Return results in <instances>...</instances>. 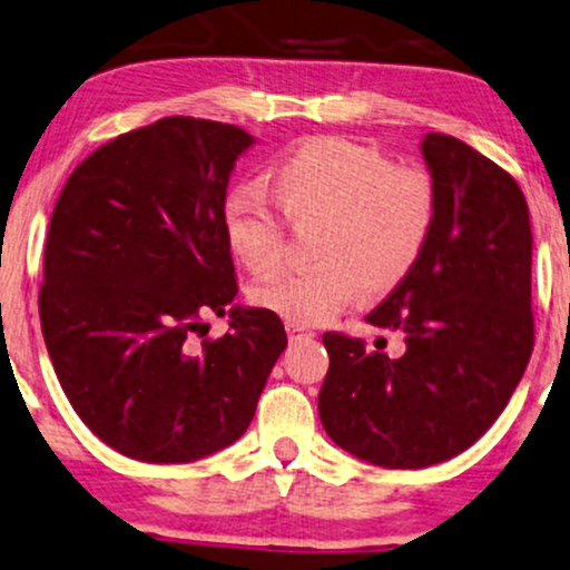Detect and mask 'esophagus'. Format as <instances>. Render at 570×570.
<instances>
[{
    "instance_id": "obj_1",
    "label": "esophagus",
    "mask_w": 570,
    "mask_h": 570,
    "mask_svg": "<svg viewBox=\"0 0 570 570\" xmlns=\"http://www.w3.org/2000/svg\"><path fill=\"white\" fill-rule=\"evenodd\" d=\"M286 334H289V342L297 344V342H307V338H313L315 334L305 326H297V323H286Z\"/></svg>"
}]
</instances>
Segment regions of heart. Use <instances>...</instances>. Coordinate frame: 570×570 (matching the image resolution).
<instances>
[{
  "label": "heart",
  "mask_w": 570,
  "mask_h": 570,
  "mask_svg": "<svg viewBox=\"0 0 570 570\" xmlns=\"http://www.w3.org/2000/svg\"><path fill=\"white\" fill-rule=\"evenodd\" d=\"M273 199L292 223L318 220L313 265L284 271L252 289L257 307L297 326H318L347 309L363 286L389 292L407 278L434 232L429 173L392 165L379 149L318 136L278 155L268 168ZM220 232L244 268L271 273L281 261V223L249 184L220 202Z\"/></svg>",
  "instance_id": "1"
}]
</instances>
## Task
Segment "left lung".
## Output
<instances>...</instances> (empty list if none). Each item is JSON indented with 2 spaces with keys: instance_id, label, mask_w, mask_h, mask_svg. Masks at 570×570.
<instances>
[{
  "instance_id": "1",
  "label": "left lung",
  "mask_w": 570,
  "mask_h": 570,
  "mask_svg": "<svg viewBox=\"0 0 570 570\" xmlns=\"http://www.w3.org/2000/svg\"><path fill=\"white\" fill-rule=\"evenodd\" d=\"M421 155L436 194L421 261L368 315L384 338L323 334L328 373L318 394L326 434L381 468H429L468 450L505 410L531 347V220L500 165L446 134Z\"/></svg>"
}]
</instances>
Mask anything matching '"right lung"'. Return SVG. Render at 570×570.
<instances>
[{
  "label": "right lung",
  "mask_w": 570,
  "mask_h": 570,
  "mask_svg": "<svg viewBox=\"0 0 570 570\" xmlns=\"http://www.w3.org/2000/svg\"><path fill=\"white\" fill-rule=\"evenodd\" d=\"M257 139L215 120L163 118L73 170L49 220L41 334L65 397L107 446L191 463L234 444L286 347L284 323L234 305L220 202ZM207 312L233 331L197 351Z\"/></svg>",
  "instance_id": "right-lung-1"
}]
</instances>
